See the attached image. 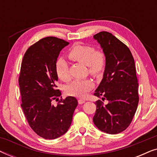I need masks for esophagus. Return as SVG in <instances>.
<instances>
[{"label":"esophagus","mask_w":157,"mask_h":157,"mask_svg":"<svg viewBox=\"0 0 157 157\" xmlns=\"http://www.w3.org/2000/svg\"><path fill=\"white\" fill-rule=\"evenodd\" d=\"M78 102L79 104H83V103L85 102V100H83V99H78Z\"/></svg>","instance_id":"1"}]
</instances>
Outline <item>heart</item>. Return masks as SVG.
I'll return each instance as SVG.
<instances>
[{
    "instance_id": "obj_1",
    "label": "heart",
    "mask_w": 157,
    "mask_h": 157,
    "mask_svg": "<svg viewBox=\"0 0 157 157\" xmlns=\"http://www.w3.org/2000/svg\"><path fill=\"white\" fill-rule=\"evenodd\" d=\"M67 56L71 61L87 65L89 74L94 76L101 74L106 66V59L104 53L100 51H96L94 46L89 45L74 44L69 49ZM56 72L59 78L63 81H68L71 78L68 64L63 59H59L56 61ZM93 87L94 82L91 79H78L70 83L66 91L68 95L83 97Z\"/></svg>"
}]
</instances>
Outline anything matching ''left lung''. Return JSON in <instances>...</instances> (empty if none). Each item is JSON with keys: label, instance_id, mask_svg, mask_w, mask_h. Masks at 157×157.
<instances>
[{"label": "left lung", "instance_id": "1", "mask_svg": "<svg viewBox=\"0 0 157 157\" xmlns=\"http://www.w3.org/2000/svg\"><path fill=\"white\" fill-rule=\"evenodd\" d=\"M106 56L104 76L94 95L106 99L96 101L93 121L96 127L110 134L121 133L130 125L139 104L134 59L129 48L111 33L94 36Z\"/></svg>", "mask_w": 157, "mask_h": 157}]
</instances>
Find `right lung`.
<instances>
[{"label":"right lung","mask_w":157,"mask_h":157,"mask_svg":"<svg viewBox=\"0 0 157 157\" xmlns=\"http://www.w3.org/2000/svg\"><path fill=\"white\" fill-rule=\"evenodd\" d=\"M68 44L56 37L44 38L28 48L21 63V108L31 128L45 139L59 138L67 132L78 105L74 96L52 104L61 95L56 85V63L60 51Z\"/></svg>","instance_id":"add662e5"}]
</instances>
